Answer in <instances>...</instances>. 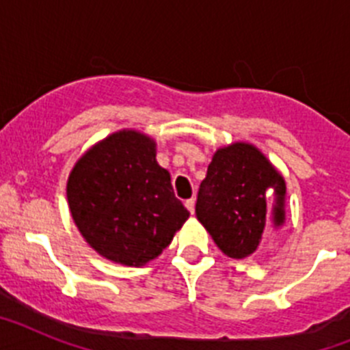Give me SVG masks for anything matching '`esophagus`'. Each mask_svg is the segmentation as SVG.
Here are the masks:
<instances>
[{
  "label": "esophagus",
  "mask_w": 350,
  "mask_h": 350,
  "mask_svg": "<svg viewBox=\"0 0 350 350\" xmlns=\"http://www.w3.org/2000/svg\"><path fill=\"white\" fill-rule=\"evenodd\" d=\"M194 198H189V200H185V208L189 210L191 213H194Z\"/></svg>",
  "instance_id": "34e87169"
}]
</instances>
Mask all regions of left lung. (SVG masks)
<instances>
[{
	"label": "left lung",
	"instance_id": "8db88e82",
	"mask_svg": "<svg viewBox=\"0 0 350 350\" xmlns=\"http://www.w3.org/2000/svg\"><path fill=\"white\" fill-rule=\"evenodd\" d=\"M196 217L226 256L254 254L286 222V182L258 148H219L200 184Z\"/></svg>",
	"mask_w": 350,
	"mask_h": 350
}]
</instances>
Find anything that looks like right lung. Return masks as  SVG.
Returning <instances> with one entry per match:
<instances>
[{"mask_svg":"<svg viewBox=\"0 0 350 350\" xmlns=\"http://www.w3.org/2000/svg\"><path fill=\"white\" fill-rule=\"evenodd\" d=\"M66 194L89 245L128 267L157 258L189 217L170 173L156 163V144L137 131L113 133L83 154Z\"/></svg>","mask_w":350,"mask_h":350,"instance_id":"add662e5","label":"right lung"}]
</instances>
